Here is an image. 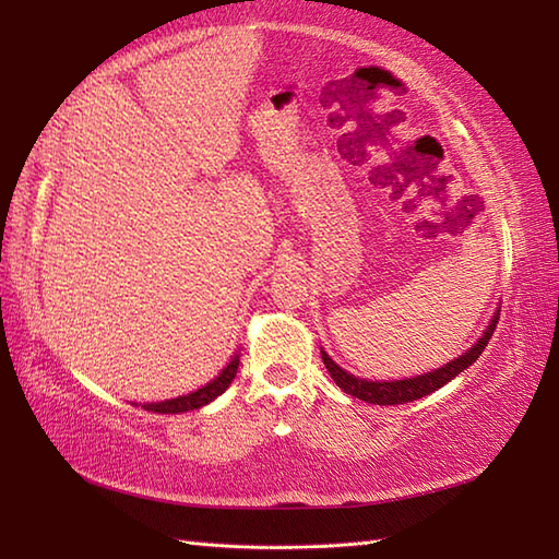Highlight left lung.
Here are the masks:
<instances>
[{"mask_svg": "<svg viewBox=\"0 0 559 559\" xmlns=\"http://www.w3.org/2000/svg\"><path fill=\"white\" fill-rule=\"evenodd\" d=\"M497 319H500V312L495 314L492 324L488 326V331H485V336L466 355H459L456 360H451L449 365L439 367V370L420 374V377H413V379H399V382H367V379L353 377L346 370H341V367L334 360H331L324 350H322V360L326 365L331 379H334V382L343 391H346V394L360 399V401H367V403H377V406H399V403L423 399L427 394H432V391L442 389L456 374L466 370V367L476 362L480 358V353L485 350V346H488V341L492 338Z\"/></svg>", "mask_w": 559, "mask_h": 559, "instance_id": "left-lung-1", "label": "left lung"}]
</instances>
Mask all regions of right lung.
<instances>
[{
  "instance_id": "obj_1",
  "label": "right lung",
  "mask_w": 559,
  "mask_h": 559,
  "mask_svg": "<svg viewBox=\"0 0 559 559\" xmlns=\"http://www.w3.org/2000/svg\"><path fill=\"white\" fill-rule=\"evenodd\" d=\"M237 365H240V355H235V358L228 362V367L213 379L211 384L201 386L194 394H187V396H177L170 401H160V403H144L146 411L153 413H185V411H197L201 406H206L213 399H218L225 389L230 386V382L237 374Z\"/></svg>"
}]
</instances>
